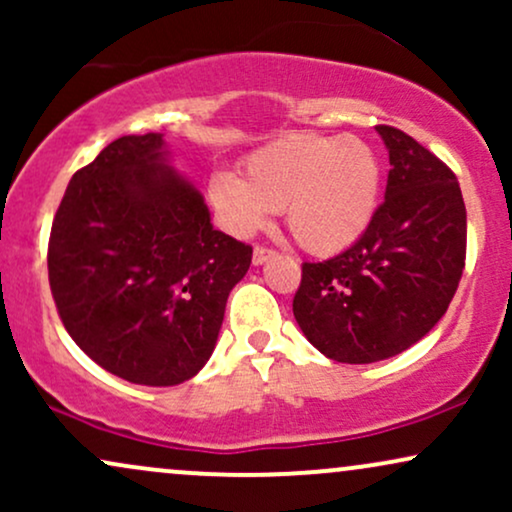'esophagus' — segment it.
<instances>
[{
  "instance_id": "1",
  "label": "esophagus",
  "mask_w": 512,
  "mask_h": 512,
  "mask_svg": "<svg viewBox=\"0 0 512 512\" xmlns=\"http://www.w3.org/2000/svg\"><path fill=\"white\" fill-rule=\"evenodd\" d=\"M276 252L274 250H269V248H262V245H257L255 250H252V264H255V267H260V264H264L269 260V257H274Z\"/></svg>"
}]
</instances>
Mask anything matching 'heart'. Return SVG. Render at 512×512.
I'll return each mask as SVG.
<instances>
[{"mask_svg":"<svg viewBox=\"0 0 512 512\" xmlns=\"http://www.w3.org/2000/svg\"><path fill=\"white\" fill-rule=\"evenodd\" d=\"M383 166L358 137L293 134L252 151L243 178L216 170L209 199L228 231L252 236L286 211L296 243L313 255H334L354 245L375 219Z\"/></svg>","mask_w":512,"mask_h":512,"instance_id":"b5f03b06","label":"heart"}]
</instances>
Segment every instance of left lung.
<instances>
[{
    "mask_svg": "<svg viewBox=\"0 0 512 512\" xmlns=\"http://www.w3.org/2000/svg\"><path fill=\"white\" fill-rule=\"evenodd\" d=\"M390 154L385 202L368 231L305 262L293 317L320 354L375 363L436 327L462 279L467 209L455 173L402 129L378 125Z\"/></svg>",
    "mask_w": 512,
    "mask_h": 512,
    "instance_id": "obj_1",
    "label": "left lung"
}]
</instances>
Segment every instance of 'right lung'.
Segmentation results:
<instances>
[{"label": "right lung", "mask_w": 512, "mask_h": 512, "mask_svg": "<svg viewBox=\"0 0 512 512\" xmlns=\"http://www.w3.org/2000/svg\"><path fill=\"white\" fill-rule=\"evenodd\" d=\"M250 262V245L211 226L158 132L115 139L76 170L48 248L69 337L108 373L151 387L204 368Z\"/></svg>", "instance_id": "1"}]
</instances>
